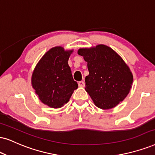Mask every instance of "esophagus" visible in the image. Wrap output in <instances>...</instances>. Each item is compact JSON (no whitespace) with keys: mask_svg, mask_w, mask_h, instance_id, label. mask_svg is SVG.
Returning a JSON list of instances; mask_svg holds the SVG:
<instances>
[{"mask_svg":"<svg viewBox=\"0 0 155 155\" xmlns=\"http://www.w3.org/2000/svg\"><path fill=\"white\" fill-rule=\"evenodd\" d=\"M78 84H79V87H84V86H85V83H84V81H79Z\"/></svg>","mask_w":155,"mask_h":155,"instance_id":"esophagus-1","label":"esophagus"}]
</instances>
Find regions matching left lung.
Instances as JSON below:
<instances>
[{
	"mask_svg": "<svg viewBox=\"0 0 155 155\" xmlns=\"http://www.w3.org/2000/svg\"><path fill=\"white\" fill-rule=\"evenodd\" d=\"M78 54L87 62L85 90L94 104L109 109L124 100L132 88L133 75L121 56L103 44L79 48Z\"/></svg>",
	"mask_w": 155,
	"mask_h": 155,
	"instance_id": "1",
	"label": "left lung"
}]
</instances>
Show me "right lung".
<instances>
[{
  "instance_id": "right-lung-1",
  "label": "right lung",
  "mask_w": 155,
  "mask_h": 155,
  "mask_svg": "<svg viewBox=\"0 0 155 155\" xmlns=\"http://www.w3.org/2000/svg\"><path fill=\"white\" fill-rule=\"evenodd\" d=\"M73 50L61 46L51 48L37 64L31 77V84L39 99L51 108H61L69 101L78 88L72 76L68 61Z\"/></svg>"
}]
</instances>
